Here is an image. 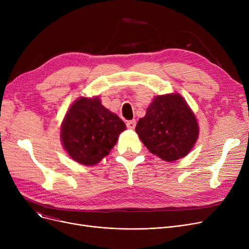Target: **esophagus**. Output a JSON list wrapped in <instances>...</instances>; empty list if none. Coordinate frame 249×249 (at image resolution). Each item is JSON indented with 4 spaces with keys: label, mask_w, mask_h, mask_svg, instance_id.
I'll return each instance as SVG.
<instances>
[{
    "label": "esophagus",
    "mask_w": 249,
    "mask_h": 249,
    "mask_svg": "<svg viewBox=\"0 0 249 249\" xmlns=\"http://www.w3.org/2000/svg\"><path fill=\"white\" fill-rule=\"evenodd\" d=\"M135 126H136V121L135 120H131V121H128L127 122V127L129 128V129H134L135 128Z\"/></svg>",
    "instance_id": "1"
}]
</instances>
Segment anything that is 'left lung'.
<instances>
[{"label": "left lung", "mask_w": 249, "mask_h": 249, "mask_svg": "<svg viewBox=\"0 0 249 249\" xmlns=\"http://www.w3.org/2000/svg\"><path fill=\"white\" fill-rule=\"evenodd\" d=\"M135 131L143 144L165 161L188 155L198 140L200 129L195 113L178 93L156 96L140 118Z\"/></svg>", "instance_id": "obj_1"}]
</instances>
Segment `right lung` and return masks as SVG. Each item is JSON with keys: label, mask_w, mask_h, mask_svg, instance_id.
<instances>
[{"label": "right lung", "mask_w": 249, "mask_h": 249, "mask_svg": "<svg viewBox=\"0 0 249 249\" xmlns=\"http://www.w3.org/2000/svg\"><path fill=\"white\" fill-rule=\"evenodd\" d=\"M124 130L125 123L103 106L99 96L80 97L63 118L60 140L72 160L90 166L110 153Z\"/></svg>", "instance_id": "obj_1"}]
</instances>
